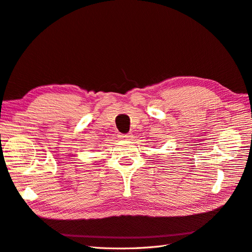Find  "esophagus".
Returning a JSON list of instances; mask_svg holds the SVG:
<instances>
[{
  "mask_svg": "<svg viewBox=\"0 0 252 252\" xmlns=\"http://www.w3.org/2000/svg\"><path fill=\"white\" fill-rule=\"evenodd\" d=\"M119 136L121 139H123V140H130V138H131V133H125V134H123V133H121V134H119Z\"/></svg>",
  "mask_w": 252,
  "mask_h": 252,
  "instance_id": "1",
  "label": "esophagus"
}]
</instances>
